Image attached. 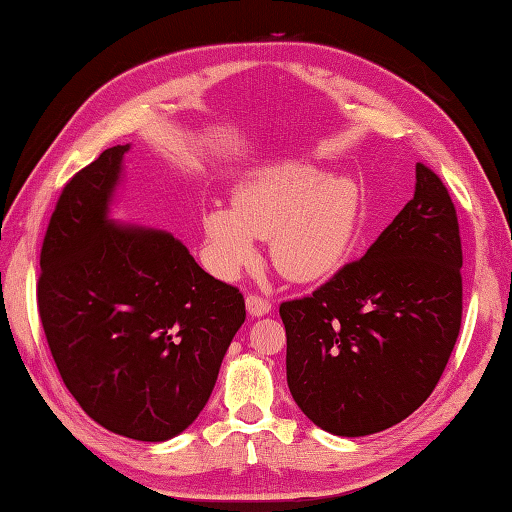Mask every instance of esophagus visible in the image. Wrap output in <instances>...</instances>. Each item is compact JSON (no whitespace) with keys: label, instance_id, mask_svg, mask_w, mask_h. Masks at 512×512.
I'll use <instances>...</instances> for the list:
<instances>
[{"label":"esophagus","instance_id":"1","mask_svg":"<svg viewBox=\"0 0 512 512\" xmlns=\"http://www.w3.org/2000/svg\"><path fill=\"white\" fill-rule=\"evenodd\" d=\"M246 310L250 317H264V314L270 312V301L259 297V295H248L246 297Z\"/></svg>","mask_w":512,"mask_h":512}]
</instances>
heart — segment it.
<instances>
[{"mask_svg":"<svg viewBox=\"0 0 512 512\" xmlns=\"http://www.w3.org/2000/svg\"><path fill=\"white\" fill-rule=\"evenodd\" d=\"M363 195L345 176L281 162L250 171L233 204L215 202L202 213L209 262L235 277L257 262V237H273L270 253L281 275L310 284L334 275L350 259L361 228Z\"/></svg>","mask_w":512,"mask_h":512,"instance_id":"obj_1","label":"heart"}]
</instances>
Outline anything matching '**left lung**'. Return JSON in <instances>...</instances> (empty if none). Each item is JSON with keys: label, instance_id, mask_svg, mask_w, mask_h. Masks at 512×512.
Returning <instances> with one entry per match:
<instances>
[{"label": "left lung", "instance_id": "left-lung-1", "mask_svg": "<svg viewBox=\"0 0 512 512\" xmlns=\"http://www.w3.org/2000/svg\"><path fill=\"white\" fill-rule=\"evenodd\" d=\"M462 242L451 195L416 165V193L367 253L279 306L299 409L334 436L394 427L436 389L462 323Z\"/></svg>", "mask_w": 512, "mask_h": 512}]
</instances>
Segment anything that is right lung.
Segmentation results:
<instances>
[{"label":"right lung","mask_w":512,"mask_h":512,"mask_svg":"<svg viewBox=\"0 0 512 512\" xmlns=\"http://www.w3.org/2000/svg\"><path fill=\"white\" fill-rule=\"evenodd\" d=\"M127 151L105 149L63 187L37 306L81 409L118 436L165 442L204 409L246 308L171 233L110 220Z\"/></svg>","instance_id":"obj_1"}]
</instances>
